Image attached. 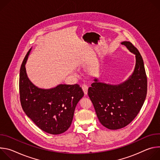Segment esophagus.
Wrapping results in <instances>:
<instances>
[{"mask_svg":"<svg viewBox=\"0 0 160 160\" xmlns=\"http://www.w3.org/2000/svg\"><path fill=\"white\" fill-rule=\"evenodd\" d=\"M88 86L85 84H83L82 85V89H83V91L85 95H87L88 93Z\"/></svg>","mask_w":160,"mask_h":160,"instance_id":"obj_1","label":"esophagus"}]
</instances>
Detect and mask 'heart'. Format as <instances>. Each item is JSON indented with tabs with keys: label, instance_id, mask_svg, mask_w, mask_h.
I'll return each instance as SVG.
<instances>
[{
	"label": "heart",
	"instance_id": "heart-1",
	"mask_svg": "<svg viewBox=\"0 0 160 160\" xmlns=\"http://www.w3.org/2000/svg\"><path fill=\"white\" fill-rule=\"evenodd\" d=\"M90 71H92V69H91V68L90 69Z\"/></svg>",
	"mask_w": 160,
	"mask_h": 160
}]
</instances>
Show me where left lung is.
Returning <instances> with one entry per match:
<instances>
[{
    "label": "left lung",
    "instance_id": "8db88e82",
    "mask_svg": "<svg viewBox=\"0 0 160 160\" xmlns=\"http://www.w3.org/2000/svg\"><path fill=\"white\" fill-rule=\"evenodd\" d=\"M121 44L135 56L132 74L117 85L101 82L96 78L88 90L100 123L111 130L128 125L139 112L147 94V77L140 52L130 42Z\"/></svg>",
    "mask_w": 160,
    "mask_h": 160
}]
</instances>
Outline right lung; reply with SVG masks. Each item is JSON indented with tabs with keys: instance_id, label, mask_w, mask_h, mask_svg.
<instances>
[{
	"instance_id": "add662e5",
	"label": "right lung",
	"mask_w": 160,
	"mask_h": 160,
	"mask_svg": "<svg viewBox=\"0 0 160 160\" xmlns=\"http://www.w3.org/2000/svg\"><path fill=\"white\" fill-rule=\"evenodd\" d=\"M32 48L27 54L19 73V94L22 109L43 131L58 135L70 128L76 106L84 94L78 84H59L41 88L28 78L25 64Z\"/></svg>"
}]
</instances>
